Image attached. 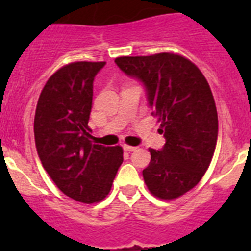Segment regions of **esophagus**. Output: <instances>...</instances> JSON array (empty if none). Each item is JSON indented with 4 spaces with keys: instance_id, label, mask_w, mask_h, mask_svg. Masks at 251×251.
<instances>
[{
    "instance_id": "34e87169",
    "label": "esophagus",
    "mask_w": 251,
    "mask_h": 251,
    "mask_svg": "<svg viewBox=\"0 0 251 251\" xmlns=\"http://www.w3.org/2000/svg\"><path fill=\"white\" fill-rule=\"evenodd\" d=\"M138 147H134V146H127V145H124V150L125 151H129V152H133V151H137Z\"/></svg>"
}]
</instances>
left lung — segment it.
Instances as JSON below:
<instances>
[{"label": "left lung", "mask_w": 251, "mask_h": 251, "mask_svg": "<svg viewBox=\"0 0 251 251\" xmlns=\"http://www.w3.org/2000/svg\"><path fill=\"white\" fill-rule=\"evenodd\" d=\"M114 62L145 84L149 105L161 122L165 145L150 149L146 185L157 198H178L201 181L214 156L219 127L210 86L191 61L175 53L118 57Z\"/></svg>", "instance_id": "8db88e82"}]
</instances>
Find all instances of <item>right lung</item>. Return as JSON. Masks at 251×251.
<instances>
[{
  "instance_id": "add662e5",
  "label": "right lung",
  "mask_w": 251,
  "mask_h": 251,
  "mask_svg": "<svg viewBox=\"0 0 251 251\" xmlns=\"http://www.w3.org/2000/svg\"><path fill=\"white\" fill-rule=\"evenodd\" d=\"M105 62H73L57 70L41 91L33 133L37 155L65 195L100 202L124 161L122 147L92 145L90 137L94 79Z\"/></svg>"
}]
</instances>
